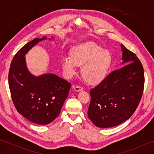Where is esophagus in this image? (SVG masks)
I'll list each match as a JSON object with an SVG mask.
<instances>
[{"mask_svg":"<svg viewBox=\"0 0 154 154\" xmlns=\"http://www.w3.org/2000/svg\"><path fill=\"white\" fill-rule=\"evenodd\" d=\"M73 88L75 91H80L83 90V88L80 86H73Z\"/></svg>","mask_w":154,"mask_h":154,"instance_id":"esophagus-1","label":"esophagus"}]
</instances>
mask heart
I'll return each mask as SVG.
<instances>
[{
    "mask_svg": "<svg viewBox=\"0 0 154 154\" xmlns=\"http://www.w3.org/2000/svg\"><path fill=\"white\" fill-rule=\"evenodd\" d=\"M112 57L106 51L93 44L79 45L72 50L71 55L63 57L61 65L67 77L77 72V65H83L82 75L87 83L97 85L105 79L110 67Z\"/></svg>",
    "mask_w": 154,
    "mask_h": 154,
    "instance_id": "b5f03b06",
    "label": "heart"
}]
</instances>
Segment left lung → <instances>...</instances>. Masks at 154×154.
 <instances>
[{"label":"left lung","mask_w":154,"mask_h":154,"mask_svg":"<svg viewBox=\"0 0 154 154\" xmlns=\"http://www.w3.org/2000/svg\"><path fill=\"white\" fill-rule=\"evenodd\" d=\"M120 47L123 67L109 74L90 91L88 116L99 128L113 127L128 120L143 94L144 72L141 61L123 44Z\"/></svg>","instance_id":"obj_1"}]
</instances>
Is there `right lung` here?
I'll return each mask as SVG.
<instances>
[{
  "label": "right lung",
  "instance_id": "1",
  "mask_svg": "<svg viewBox=\"0 0 154 154\" xmlns=\"http://www.w3.org/2000/svg\"><path fill=\"white\" fill-rule=\"evenodd\" d=\"M46 39L35 38L24 45L13 57L8 73L9 88L16 110L28 120L42 125L50 124L58 116L71 86L56 75L36 77L28 71L25 54Z\"/></svg>",
  "mask_w": 154,
  "mask_h": 154
}]
</instances>
